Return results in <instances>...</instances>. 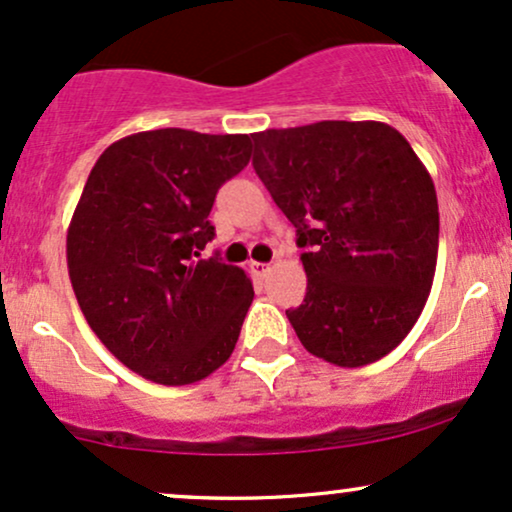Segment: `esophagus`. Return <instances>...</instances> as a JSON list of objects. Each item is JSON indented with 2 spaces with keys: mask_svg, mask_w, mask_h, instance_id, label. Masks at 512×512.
I'll return each instance as SVG.
<instances>
[{
  "mask_svg": "<svg viewBox=\"0 0 512 512\" xmlns=\"http://www.w3.org/2000/svg\"><path fill=\"white\" fill-rule=\"evenodd\" d=\"M251 273L258 275V278H266V275L270 273V263H251Z\"/></svg>",
  "mask_w": 512,
  "mask_h": 512,
  "instance_id": "obj_1",
  "label": "esophagus"
}]
</instances>
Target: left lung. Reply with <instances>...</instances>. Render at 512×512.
<instances>
[{
	"label": "left lung",
	"instance_id": "1",
	"mask_svg": "<svg viewBox=\"0 0 512 512\" xmlns=\"http://www.w3.org/2000/svg\"><path fill=\"white\" fill-rule=\"evenodd\" d=\"M254 138V170L297 227L306 297L287 311L302 345L364 366L405 340L438 256L431 174L383 122H316Z\"/></svg>",
	"mask_w": 512,
	"mask_h": 512
}]
</instances>
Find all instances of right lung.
I'll return each mask as SVG.
<instances>
[{"mask_svg":"<svg viewBox=\"0 0 512 512\" xmlns=\"http://www.w3.org/2000/svg\"><path fill=\"white\" fill-rule=\"evenodd\" d=\"M246 134L155 129L100 155L66 232V263L88 326L138 376L189 386L237 345L254 287L237 266L201 258L208 215L249 165Z\"/></svg>","mask_w":512,"mask_h":512,"instance_id":"add662e5","label":"right lung"}]
</instances>
